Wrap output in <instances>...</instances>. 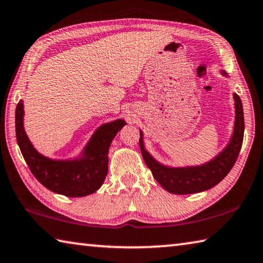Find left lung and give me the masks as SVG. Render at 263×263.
Listing matches in <instances>:
<instances>
[{"instance_id":"8db88e82","label":"left lung","mask_w":263,"mask_h":263,"mask_svg":"<svg viewBox=\"0 0 263 263\" xmlns=\"http://www.w3.org/2000/svg\"><path fill=\"white\" fill-rule=\"evenodd\" d=\"M222 73L227 75V72L224 71ZM233 98L236 101L234 104L236 105V123H234L232 139L227 148L217 157L201 166L172 168L159 164L144 149L143 142H142L143 135L140 132L141 153L143 155L146 166L151 170L154 178L159 182V185L168 193L183 195L206 191L222 181L231 171L239 153H240L243 140V129H245L241 99L236 93L233 95Z\"/></svg>"}]
</instances>
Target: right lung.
<instances>
[{
	"label": "right lung",
	"instance_id": "1",
	"mask_svg": "<svg viewBox=\"0 0 263 263\" xmlns=\"http://www.w3.org/2000/svg\"><path fill=\"white\" fill-rule=\"evenodd\" d=\"M23 101L16 107V137L30 171L47 190L68 197H81L95 193L103 185L108 170L110 142L124 126L123 120L103 124L97 129L83 153L75 160H52L36 151L23 127Z\"/></svg>",
	"mask_w": 263,
	"mask_h": 263
}]
</instances>
